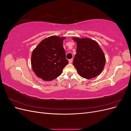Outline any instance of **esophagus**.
Returning a JSON list of instances; mask_svg holds the SVG:
<instances>
[{
	"label": "esophagus",
	"instance_id": "34e87169",
	"mask_svg": "<svg viewBox=\"0 0 131 131\" xmlns=\"http://www.w3.org/2000/svg\"><path fill=\"white\" fill-rule=\"evenodd\" d=\"M73 62V59H69V63H72Z\"/></svg>",
	"mask_w": 131,
	"mask_h": 131
}]
</instances>
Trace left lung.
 Masks as SVG:
<instances>
[{
    "label": "left lung",
    "mask_w": 131,
    "mask_h": 131,
    "mask_svg": "<svg viewBox=\"0 0 131 131\" xmlns=\"http://www.w3.org/2000/svg\"><path fill=\"white\" fill-rule=\"evenodd\" d=\"M77 43L73 64L79 74L85 79L97 77L103 70L105 57L98 43L88 38H73Z\"/></svg>",
    "instance_id": "8db88e82"
}]
</instances>
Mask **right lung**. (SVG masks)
<instances>
[{
	"label": "right lung",
	"mask_w": 131,
	"mask_h": 131,
	"mask_svg": "<svg viewBox=\"0 0 131 131\" xmlns=\"http://www.w3.org/2000/svg\"><path fill=\"white\" fill-rule=\"evenodd\" d=\"M64 37L51 36L43 39L36 47L31 57L32 69L38 78L51 81L59 77L68 64L63 41Z\"/></svg>",
	"instance_id": "right-lung-1"
}]
</instances>
